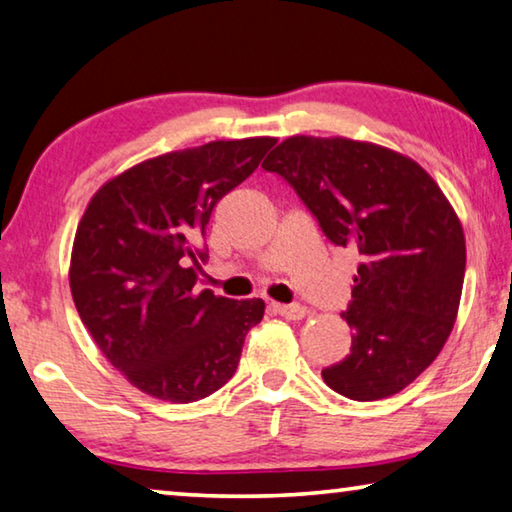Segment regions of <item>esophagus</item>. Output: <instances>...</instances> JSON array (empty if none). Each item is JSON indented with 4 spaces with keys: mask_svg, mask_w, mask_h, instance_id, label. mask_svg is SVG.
<instances>
[{
    "mask_svg": "<svg viewBox=\"0 0 512 512\" xmlns=\"http://www.w3.org/2000/svg\"><path fill=\"white\" fill-rule=\"evenodd\" d=\"M271 310H273L275 314L285 316V319H291V321H300V319H303V316L307 314V310H305L303 305H282V303H273Z\"/></svg>",
    "mask_w": 512,
    "mask_h": 512,
    "instance_id": "34e87169",
    "label": "esophagus"
}]
</instances>
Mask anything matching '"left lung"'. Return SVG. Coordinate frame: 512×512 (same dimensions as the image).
<instances>
[{"instance_id": "8db88e82", "label": "left lung", "mask_w": 512, "mask_h": 512, "mask_svg": "<svg viewBox=\"0 0 512 512\" xmlns=\"http://www.w3.org/2000/svg\"><path fill=\"white\" fill-rule=\"evenodd\" d=\"M310 209L335 246L360 255L342 316L351 353L321 371L353 401L408 387L456 321L465 280V234L440 186L415 161L373 143L291 136L264 161Z\"/></svg>"}]
</instances>
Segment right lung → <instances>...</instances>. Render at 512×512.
Wrapping results in <instances>:
<instances>
[{"label": "right lung", "instance_id": "add662e5", "mask_svg": "<svg viewBox=\"0 0 512 512\" xmlns=\"http://www.w3.org/2000/svg\"><path fill=\"white\" fill-rule=\"evenodd\" d=\"M275 139L212 141L125 170L88 202L70 259V291L93 342L154 399L191 403L234 376L264 300H232L196 285L216 202Z\"/></svg>", "mask_w": 512, "mask_h": 512}]
</instances>
